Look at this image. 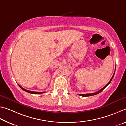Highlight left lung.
<instances>
[{
	"label": "left lung",
	"mask_w": 126,
	"mask_h": 126,
	"mask_svg": "<svg viewBox=\"0 0 126 126\" xmlns=\"http://www.w3.org/2000/svg\"><path fill=\"white\" fill-rule=\"evenodd\" d=\"M116 70V69H115ZM114 73H115V72L114 73V74H113V76H112V77L111 78V79H110V82L108 83L105 86H104L103 88H102L101 89H100L99 91H98V92H95V93H87V94H78L79 95H80V96H82V97H89V96H92V95H96V94H98V93H99L100 92H101L103 90V89L106 88V87L108 86V84H110V83L111 82V81H112V79H113V77H114Z\"/></svg>",
	"instance_id": "left-lung-1"
}]
</instances>
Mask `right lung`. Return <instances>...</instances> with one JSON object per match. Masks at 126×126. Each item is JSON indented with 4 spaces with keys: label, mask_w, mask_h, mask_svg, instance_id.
<instances>
[{
    "label": "right lung",
    "mask_w": 126,
    "mask_h": 126,
    "mask_svg": "<svg viewBox=\"0 0 126 126\" xmlns=\"http://www.w3.org/2000/svg\"><path fill=\"white\" fill-rule=\"evenodd\" d=\"M19 87L23 89V91H26V92H27L30 93H32V94H40V93H45L46 92H34V91H28V90H27V89H25L24 88H23V87H22L20 86V85H19Z\"/></svg>",
    "instance_id": "right-lung-1"
}]
</instances>
